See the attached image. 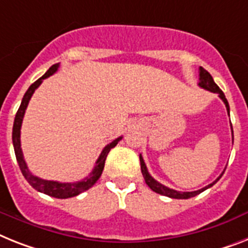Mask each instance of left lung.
Here are the masks:
<instances>
[{"label": "left lung", "mask_w": 248, "mask_h": 248, "mask_svg": "<svg viewBox=\"0 0 248 248\" xmlns=\"http://www.w3.org/2000/svg\"><path fill=\"white\" fill-rule=\"evenodd\" d=\"M199 86L202 87V89L208 90V91L213 92V93H218V96H219L220 99H222V101L224 102V105H226L227 108V111H228V115H230V105H228V101H227L226 96H224L222 90L218 87V85L214 82V79H213V77L210 76V73L208 72L206 69L202 68V67H200L199 68ZM231 128H232V124H231ZM232 134H233V130H232ZM139 161H140V171H142V175L143 177H144V181H146L147 185H148L149 187L155 191V193L161 194V195H165V196H169V198H172V199H189V198L196 196L198 194L202 193L204 190L212 187V186L214 185V184L220 179V177H222L223 173H224V171H223V172L220 173L219 177H218L214 183L209 184V185L205 186V187H202V189L196 190V191H184V193H181V191H176V190L173 189H170V187L162 185V184H159L158 181H156V180L153 179L152 176L149 175L146 163H144V161H143L142 155H139Z\"/></svg>", "instance_id": "1"}]
</instances>
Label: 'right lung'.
I'll return each mask as SVG.
<instances>
[{"instance_id": "obj_1", "label": "right lung", "mask_w": 248, "mask_h": 248, "mask_svg": "<svg viewBox=\"0 0 248 248\" xmlns=\"http://www.w3.org/2000/svg\"><path fill=\"white\" fill-rule=\"evenodd\" d=\"M59 67V63L57 64H53L50 68L46 72V75H43L39 79H36L35 82L32 83L30 87L28 89V91L25 92V95L22 97L21 105L18 108L17 112H16L15 122H14V128H12V143H14V149H15L16 159H17V163L20 166V170H21L22 175L26 179L30 185L34 187L35 190H38L39 193H44L49 196H53V198H58V199H67V198H73V196L79 195L81 193L89 190L90 187L95 185V183L100 179V176L102 173V170H104V166H105V159L109 155L110 149L114 148V147L118 144L122 137L116 138L115 140H112L111 143H109L105 148L102 149L101 155L99 156L97 161H96V165L92 170V172L90 173L87 177H85L81 181H77V183H58V181H50V180H44L40 179L38 176H34L28 169V165H26L25 159H24V155H22L21 149V142H20V130H21V124L22 119H24V115H25V110L28 108V104L31 99L32 93L38 89L40 83L43 82V79L48 78L49 76H52L53 73L57 72V69Z\"/></svg>"}]
</instances>
